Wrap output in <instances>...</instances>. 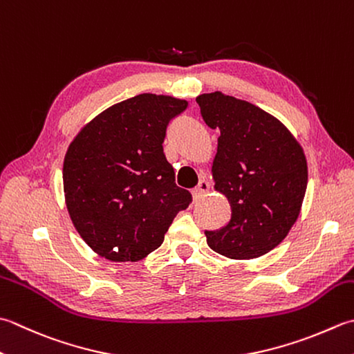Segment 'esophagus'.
<instances>
[{
	"label": "esophagus",
	"instance_id": "obj_1",
	"mask_svg": "<svg viewBox=\"0 0 354 354\" xmlns=\"http://www.w3.org/2000/svg\"><path fill=\"white\" fill-rule=\"evenodd\" d=\"M210 190V184L205 181V179H201L199 181V184L195 187V189L192 190V195H193V199L195 201H198V199H201L203 198L207 192Z\"/></svg>",
	"mask_w": 354,
	"mask_h": 354
}]
</instances>
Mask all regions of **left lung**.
<instances>
[{"mask_svg":"<svg viewBox=\"0 0 354 354\" xmlns=\"http://www.w3.org/2000/svg\"><path fill=\"white\" fill-rule=\"evenodd\" d=\"M196 102L210 129L219 130L212 173L214 189L232 207L228 224L205 232L207 244L230 259L273 250L299 216L308 170L301 144L274 116L221 92Z\"/></svg>","mask_w":354,"mask_h":354,"instance_id":"obj_1","label":"left lung"}]
</instances>
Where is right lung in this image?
Instances as JSON below:
<instances>
[{"label": "right lung", "mask_w": 354, "mask_h": 354, "mask_svg": "<svg viewBox=\"0 0 354 354\" xmlns=\"http://www.w3.org/2000/svg\"><path fill=\"white\" fill-rule=\"evenodd\" d=\"M187 106L167 95H136L95 116L68 145L62 165L67 210L102 258H145L192 203L162 149L169 122Z\"/></svg>", "instance_id": "add662e5"}]
</instances>
